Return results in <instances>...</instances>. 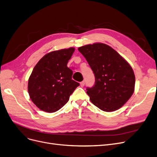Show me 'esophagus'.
Segmentation results:
<instances>
[{
    "instance_id": "esophagus-1",
    "label": "esophagus",
    "mask_w": 157,
    "mask_h": 157,
    "mask_svg": "<svg viewBox=\"0 0 157 157\" xmlns=\"http://www.w3.org/2000/svg\"><path fill=\"white\" fill-rule=\"evenodd\" d=\"M80 85L81 87H83L85 86V81H81L80 83Z\"/></svg>"
}]
</instances>
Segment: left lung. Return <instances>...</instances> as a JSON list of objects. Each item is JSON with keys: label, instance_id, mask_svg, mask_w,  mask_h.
Segmentation results:
<instances>
[{"label": "left lung", "instance_id": "1", "mask_svg": "<svg viewBox=\"0 0 157 157\" xmlns=\"http://www.w3.org/2000/svg\"><path fill=\"white\" fill-rule=\"evenodd\" d=\"M95 76V84L86 88L92 103L101 110L113 112L131 98L135 78L132 67L111 47L97 43L79 47Z\"/></svg>", "mask_w": 157, "mask_h": 157}]
</instances>
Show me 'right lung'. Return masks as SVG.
Masks as SVG:
<instances>
[{
    "mask_svg": "<svg viewBox=\"0 0 157 157\" xmlns=\"http://www.w3.org/2000/svg\"><path fill=\"white\" fill-rule=\"evenodd\" d=\"M71 47L51 52L34 67L28 81L30 98L41 110L52 113L62 108L79 85L72 79L67 63L74 52Z\"/></svg>",
    "mask_w": 157,
    "mask_h": 157,
    "instance_id": "right-lung-1",
    "label": "right lung"
}]
</instances>
